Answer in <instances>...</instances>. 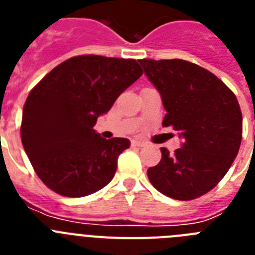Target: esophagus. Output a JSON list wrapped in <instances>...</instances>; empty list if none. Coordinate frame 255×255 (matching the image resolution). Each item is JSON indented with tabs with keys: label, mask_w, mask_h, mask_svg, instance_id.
Wrapping results in <instances>:
<instances>
[{
	"label": "esophagus",
	"mask_w": 255,
	"mask_h": 255,
	"mask_svg": "<svg viewBox=\"0 0 255 255\" xmlns=\"http://www.w3.org/2000/svg\"><path fill=\"white\" fill-rule=\"evenodd\" d=\"M131 145L132 147H138V148H141L145 145V143L141 140H131Z\"/></svg>",
	"instance_id": "obj_1"
}]
</instances>
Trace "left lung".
Returning <instances> with one entry per match:
<instances>
[{"mask_svg": "<svg viewBox=\"0 0 255 255\" xmlns=\"http://www.w3.org/2000/svg\"><path fill=\"white\" fill-rule=\"evenodd\" d=\"M159 92L163 126H172L182 138L171 154L148 168V179L162 194L191 200L215 188L238 155L243 116L235 94L208 70L185 60H139Z\"/></svg>", "mask_w": 255, "mask_h": 255, "instance_id": "obj_1", "label": "left lung"}]
</instances>
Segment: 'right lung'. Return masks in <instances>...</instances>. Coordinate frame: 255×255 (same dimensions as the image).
Returning a JSON list of instances; mask_svg holds the SVG:
<instances>
[{
  "mask_svg": "<svg viewBox=\"0 0 255 255\" xmlns=\"http://www.w3.org/2000/svg\"><path fill=\"white\" fill-rule=\"evenodd\" d=\"M143 74L132 58L75 56L51 70L29 93L22 147L44 185L64 197L93 194L111 181L125 138L106 140L97 119Z\"/></svg>",
  "mask_w": 255,
  "mask_h": 255,
  "instance_id": "right-lung-1",
  "label": "right lung"
}]
</instances>
